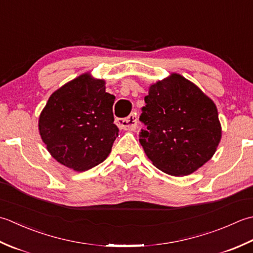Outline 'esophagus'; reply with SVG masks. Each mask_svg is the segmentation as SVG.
<instances>
[{
  "label": "esophagus",
  "instance_id": "1",
  "mask_svg": "<svg viewBox=\"0 0 253 253\" xmlns=\"http://www.w3.org/2000/svg\"><path fill=\"white\" fill-rule=\"evenodd\" d=\"M116 125L119 126L121 130L134 131L137 126V117L136 113H131L130 116L125 118V119H117Z\"/></svg>",
  "mask_w": 253,
  "mask_h": 253
}]
</instances>
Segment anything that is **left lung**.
Returning <instances> with one entry per match:
<instances>
[{
    "label": "left lung",
    "mask_w": 253,
    "mask_h": 253,
    "mask_svg": "<svg viewBox=\"0 0 253 253\" xmlns=\"http://www.w3.org/2000/svg\"><path fill=\"white\" fill-rule=\"evenodd\" d=\"M144 100L140 143L154 166L182 177L213 157L221 138L217 108L197 85L171 73L149 85Z\"/></svg>",
    "instance_id": "obj_1"
}]
</instances>
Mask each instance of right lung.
<instances>
[{"label":"right lung","mask_w":253,"mask_h":253,"mask_svg":"<svg viewBox=\"0 0 253 253\" xmlns=\"http://www.w3.org/2000/svg\"><path fill=\"white\" fill-rule=\"evenodd\" d=\"M116 97L106 92L105 80L89 72L56 89L41 111V140L56 162L86 171L109 156L119 128L113 123Z\"/></svg>","instance_id":"add662e5"}]
</instances>
